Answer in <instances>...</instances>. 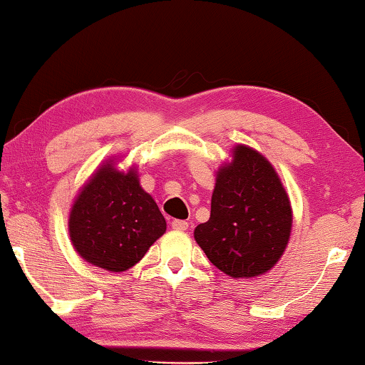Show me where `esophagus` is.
<instances>
[{
    "label": "esophagus",
    "instance_id": "34e87169",
    "mask_svg": "<svg viewBox=\"0 0 365 365\" xmlns=\"http://www.w3.org/2000/svg\"><path fill=\"white\" fill-rule=\"evenodd\" d=\"M172 228H174V230L183 232V230H187V228H188V222L180 220V219H174V220H172Z\"/></svg>",
    "mask_w": 365,
    "mask_h": 365
}]
</instances>
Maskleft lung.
<instances>
[{
    "label": "left lung",
    "instance_id": "8db88e82",
    "mask_svg": "<svg viewBox=\"0 0 365 365\" xmlns=\"http://www.w3.org/2000/svg\"><path fill=\"white\" fill-rule=\"evenodd\" d=\"M292 232V206L274 168L262 154L238 145L233 163L219 169L211 217L195 240L224 274L257 277L279 261Z\"/></svg>",
    "mask_w": 365,
    "mask_h": 365
}]
</instances>
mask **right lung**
<instances>
[{"label": "right lung", "instance_id": "add662e5", "mask_svg": "<svg viewBox=\"0 0 365 365\" xmlns=\"http://www.w3.org/2000/svg\"><path fill=\"white\" fill-rule=\"evenodd\" d=\"M165 232V219L153 197L128 174L106 164L73 202L69 233L86 262L110 272L133 267Z\"/></svg>", "mask_w": 365, "mask_h": 365}]
</instances>
